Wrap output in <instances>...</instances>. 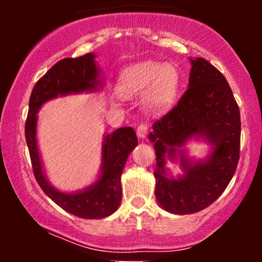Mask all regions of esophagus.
<instances>
[{"label": "esophagus", "instance_id": "obj_1", "mask_svg": "<svg viewBox=\"0 0 262 262\" xmlns=\"http://www.w3.org/2000/svg\"><path fill=\"white\" fill-rule=\"evenodd\" d=\"M148 130H149L148 124H144V123H141V124L138 125V128H137L138 137H139V138H145L146 135H148Z\"/></svg>", "mask_w": 262, "mask_h": 262}]
</instances>
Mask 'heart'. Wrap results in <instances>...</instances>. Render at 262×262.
<instances>
[{
  "label": "heart",
  "instance_id": "b5f03b06",
  "mask_svg": "<svg viewBox=\"0 0 262 262\" xmlns=\"http://www.w3.org/2000/svg\"><path fill=\"white\" fill-rule=\"evenodd\" d=\"M180 87V73L175 66L145 61L129 66L119 76L118 91L123 97L145 91L144 102L151 111H165L172 106Z\"/></svg>",
  "mask_w": 262,
  "mask_h": 262
}]
</instances>
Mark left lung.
Returning a JSON list of instances; mask_svg holds the SVG:
<instances>
[{"label": "left lung", "instance_id": "obj_1", "mask_svg": "<svg viewBox=\"0 0 262 262\" xmlns=\"http://www.w3.org/2000/svg\"><path fill=\"white\" fill-rule=\"evenodd\" d=\"M191 64L188 89L149 134L156 154V200L175 214L200 212L214 202L233 179L240 156L242 122L229 83L206 59H191ZM191 136H204L213 145L206 162L191 163L179 150ZM166 152L170 158L179 152L182 178L166 176Z\"/></svg>", "mask_w": 262, "mask_h": 262}]
</instances>
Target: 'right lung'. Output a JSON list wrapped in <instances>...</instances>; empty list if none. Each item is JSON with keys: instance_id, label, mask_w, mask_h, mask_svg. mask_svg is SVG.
<instances>
[{"instance_id": "1", "label": "right lung", "mask_w": 262, "mask_h": 262, "mask_svg": "<svg viewBox=\"0 0 262 262\" xmlns=\"http://www.w3.org/2000/svg\"><path fill=\"white\" fill-rule=\"evenodd\" d=\"M91 53L79 58L60 60L33 87L26 121V141L29 149L33 172L48 197L66 212L85 219H100L116 212L122 200L121 176L129 154L138 145L137 134L123 127L104 137L102 149L101 177L89 188L77 193H62L54 188L41 169L37 145V113L41 104L58 95L92 91L100 83L98 70Z\"/></svg>"}]
</instances>
